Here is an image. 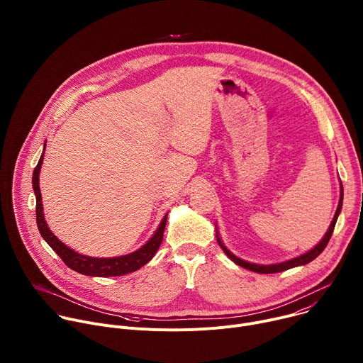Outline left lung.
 Instances as JSON below:
<instances>
[{"instance_id": "8db88e82", "label": "left lung", "mask_w": 363, "mask_h": 363, "mask_svg": "<svg viewBox=\"0 0 363 363\" xmlns=\"http://www.w3.org/2000/svg\"><path fill=\"white\" fill-rule=\"evenodd\" d=\"M342 201H343V188L340 189V201H339V205H337L336 214H335L333 221H332V224H330V227H329V230H328L326 235L323 237V240H322V241H320L315 248H312L310 251H307L306 254H303V255H300V257H296V258H293V260H289V262L280 263V264L260 266V264H251V263H247V262L241 260V258L235 257L233 252H230V251L224 247V244L221 242V240L218 238V235H217V240H218V244L221 245V248L224 250V252L231 258V260H233L235 264H238V266H241V267H244V269H247V270H251V272H255V273H260V274L280 273V272H284V270H289V269H293V267H297V266H303V264L310 263L312 260H315V258H316V257H318V255H319V254L326 248V245H328V242H329V240H330V237H332V234H333L335 224H336V221H337L339 213H340V210H342Z\"/></svg>"}]
</instances>
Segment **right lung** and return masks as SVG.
Instances as JSON below:
<instances>
[{"instance_id": "right-lung-1", "label": "right lung", "mask_w": 363, "mask_h": 363, "mask_svg": "<svg viewBox=\"0 0 363 363\" xmlns=\"http://www.w3.org/2000/svg\"><path fill=\"white\" fill-rule=\"evenodd\" d=\"M43 164V155L34 168L33 172V188L35 192V218H37V227L41 234V237L45 240V242L53 248L57 255L65 262L67 267L72 270L84 274V276H94V277H113V276H123L132 272L139 270L143 267L147 262L152 260V257L155 252L158 251L162 238H164V231L167 225V217H164L161 225L158 227L157 233L153 234V237L138 251L122 255V257H112V258H96V257H87L83 254H79L65 245L53 233H51L47 227V223L44 221V214H43V203H41V194H40V185H38V175Z\"/></svg>"}]
</instances>
